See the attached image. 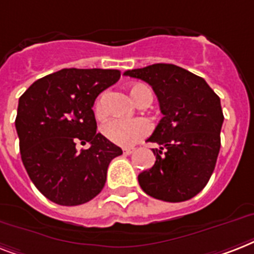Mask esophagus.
Here are the masks:
<instances>
[{
    "label": "esophagus",
    "instance_id": "34e87169",
    "mask_svg": "<svg viewBox=\"0 0 254 254\" xmlns=\"http://www.w3.org/2000/svg\"><path fill=\"white\" fill-rule=\"evenodd\" d=\"M134 151H135V148H134V147H125V148H124V154H125V155H130V154H133Z\"/></svg>",
    "mask_w": 254,
    "mask_h": 254
}]
</instances>
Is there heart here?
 Segmentation results:
<instances>
[{
	"label": "heart",
	"mask_w": 254,
	"mask_h": 254,
	"mask_svg": "<svg viewBox=\"0 0 254 254\" xmlns=\"http://www.w3.org/2000/svg\"><path fill=\"white\" fill-rule=\"evenodd\" d=\"M130 96L134 102L139 104L146 99L152 102L151 90L145 84H133L130 87ZM95 113L98 116L103 115V102L99 99L95 106ZM151 130V125L145 119H133V120H123V119H113L104 124L102 131L104 137L115 145L119 146H133L145 138Z\"/></svg>",
	"instance_id": "1"
}]
</instances>
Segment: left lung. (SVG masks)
Masks as SVG:
<instances>
[{
    "label": "left lung",
    "mask_w": 254,
    "mask_h": 254,
    "mask_svg": "<svg viewBox=\"0 0 254 254\" xmlns=\"http://www.w3.org/2000/svg\"><path fill=\"white\" fill-rule=\"evenodd\" d=\"M124 75L152 87L163 117L148 142L155 164L138 175L146 194L167 202L193 198L213 175L220 148L223 111L203 78L172 64H154Z\"/></svg>",
    "instance_id": "left-lung-1"
}]
</instances>
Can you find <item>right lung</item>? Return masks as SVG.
<instances>
[{
    "label": "right lung",
    "mask_w": 254,
    "mask_h": 254,
    "mask_svg": "<svg viewBox=\"0 0 254 254\" xmlns=\"http://www.w3.org/2000/svg\"><path fill=\"white\" fill-rule=\"evenodd\" d=\"M120 70L63 69L27 88L18 103L15 127L27 174L57 205L77 206L102 191L119 146L96 133L95 99L120 79ZM90 143L78 152L75 145Z\"/></svg>",
    "instance_id": "1"
}]
</instances>
